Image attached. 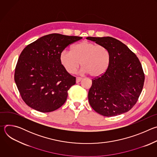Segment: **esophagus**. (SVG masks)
Returning <instances> with one entry per match:
<instances>
[{
  "instance_id": "esophagus-1",
  "label": "esophagus",
  "mask_w": 157,
  "mask_h": 157,
  "mask_svg": "<svg viewBox=\"0 0 157 157\" xmlns=\"http://www.w3.org/2000/svg\"><path fill=\"white\" fill-rule=\"evenodd\" d=\"M81 80H82V78H81V77H77L76 81V82H80Z\"/></svg>"
}]
</instances>
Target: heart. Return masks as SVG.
Listing matches in <instances>:
<instances>
[{
	"instance_id": "obj_1",
	"label": "heart",
	"mask_w": 157,
	"mask_h": 157,
	"mask_svg": "<svg viewBox=\"0 0 157 157\" xmlns=\"http://www.w3.org/2000/svg\"><path fill=\"white\" fill-rule=\"evenodd\" d=\"M59 60L63 68L69 73H74L81 64L82 71L92 77H99L107 71L110 54L104 46L87 41L77 43L71 51L63 50Z\"/></svg>"
}]
</instances>
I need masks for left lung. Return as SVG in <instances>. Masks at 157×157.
Wrapping results in <instances>:
<instances>
[{"mask_svg": "<svg viewBox=\"0 0 157 157\" xmlns=\"http://www.w3.org/2000/svg\"><path fill=\"white\" fill-rule=\"evenodd\" d=\"M106 47L110 54L107 71L92 79L88 100L98 114L112 117L130 110L142 91L145 75L136 54L125 44L110 36L87 37Z\"/></svg>", "mask_w": 157, "mask_h": 157, "instance_id": "left-lung-1", "label": "left lung"}]
</instances>
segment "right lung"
Masks as SVG:
<instances>
[{"mask_svg": "<svg viewBox=\"0 0 157 157\" xmlns=\"http://www.w3.org/2000/svg\"><path fill=\"white\" fill-rule=\"evenodd\" d=\"M82 37L59 33L44 35L21 52L14 79L20 96L30 107L50 113L61 107L76 78L61 64L59 55L69 44Z\"/></svg>", "mask_w": 157, "mask_h": 157, "instance_id": "right-lung-1", "label": "right lung"}]
</instances>
